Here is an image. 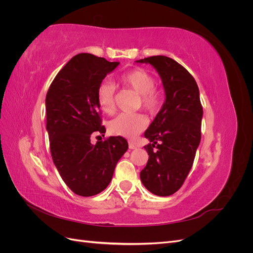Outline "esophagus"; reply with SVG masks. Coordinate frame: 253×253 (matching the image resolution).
I'll return each instance as SVG.
<instances>
[{
  "mask_svg": "<svg viewBox=\"0 0 253 253\" xmlns=\"http://www.w3.org/2000/svg\"><path fill=\"white\" fill-rule=\"evenodd\" d=\"M128 148L131 150H134L136 149V144L134 142H128Z\"/></svg>",
  "mask_w": 253,
  "mask_h": 253,
  "instance_id": "1",
  "label": "esophagus"
}]
</instances>
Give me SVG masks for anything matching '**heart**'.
I'll return each mask as SVG.
<instances>
[{
  "label": "heart",
  "instance_id": "b5f03b06",
  "mask_svg": "<svg viewBox=\"0 0 253 253\" xmlns=\"http://www.w3.org/2000/svg\"><path fill=\"white\" fill-rule=\"evenodd\" d=\"M122 85L133 89L139 95L142 108L151 113H156L163 104V93L156 87L153 75L143 68H134L122 74L118 78ZM115 87L109 81L99 84L96 90L97 103L100 110L105 114H111L115 108ZM148 125V121L140 114L127 115L121 114L110 121L109 131L112 135L134 138L141 133Z\"/></svg>",
  "mask_w": 253,
  "mask_h": 253
}]
</instances>
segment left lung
<instances>
[{"label": "left lung", "mask_w": 253, "mask_h": 253, "mask_svg": "<svg viewBox=\"0 0 253 253\" xmlns=\"http://www.w3.org/2000/svg\"><path fill=\"white\" fill-rule=\"evenodd\" d=\"M136 62L155 68L166 94L162 109L144 132L152 143L144 145L149 160L140 179L151 193L169 196L187 178L201 142L200 89L192 75L169 57L153 56Z\"/></svg>", "instance_id": "1"}]
</instances>
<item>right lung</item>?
Instances as JSON below:
<instances>
[{"label":"right lung","mask_w":253,"mask_h":253,"mask_svg":"<svg viewBox=\"0 0 253 253\" xmlns=\"http://www.w3.org/2000/svg\"><path fill=\"white\" fill-rule=\"evenodd\" d=\"M119 62L91 53L73 57L51 82L45 99L51 157L66 186L80 196H93L109 186L115 167L126 152L121 136L90 142L93 133L104 137L96 90Z\"/></svg>","instance_id":"obj_1"}]
</instances>
